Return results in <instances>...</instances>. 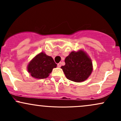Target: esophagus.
<instances>
[{
    "label": "esophagus",
    "instance_id": "34e87169",
    "mask_svg": "<svg viewBox=\"0 0 121 121\" xmlns=\"http://www.w3.org/2000/svg\"><path fill=\"white\" fill-rule=\"evenodd\" d=\"M61 62H59V64H57V66L59 68L61 67Z\"/></svg>",
    "mask_w": 121,
    "mask_h": 121
}]
</instances>
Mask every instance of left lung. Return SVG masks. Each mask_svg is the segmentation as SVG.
Masks as SVG:
<instances>
[{
  "instance_id": "obj_1",
  "label": "left lung",
  "mask_w": 121,
  "mask_h": 121,
  "mask_svg": "<svg viewBox=\"0 0 121 121\" xmlns=\"http://www.w3.org/2000/svg\"><path fill=\"white\" fill-rule=\"evenodd\" d=\"M65 65L62 66L66 77L70 81L81 82L89 77L93 70L91 59L82 50L72 52L65 58Z\"/></svg>"
}]
</instances>
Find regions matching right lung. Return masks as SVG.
<instances>
[{
    "label": "right lung",
    "instance_id": "obj_1",
    "mask_svg": "<svg viewBox=\"0 0 121 121\" xmlns=\"http://www.w3.org/2000/svg\"><path fill=\"white\" fill-rule=\"evenodd\" d=\"M57 64L52 57L44 52L38 54L28 64L27 70L32 77L37 79L46 78Z\"/></svg>",
    "mask_w": 121,
    "mask_h": 121
}]
</instances>
